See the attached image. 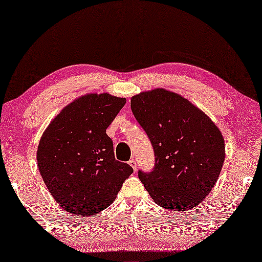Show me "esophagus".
<instances>
[{"label":"esophagus","mask_w":262,"mask_h":262,"mask_svg":"<svg viewBox=\"0 0 262 262\" xmlns=\"http://www.w3.org/2000/svg\"><path fill=\"white\" fill-rule=\"evenodd\" d=\"M129 164L132 166L133 170L135 171V170H136V167H138V166H136V160H135V159H131V160L129 161Z\"/></svg>","instance_id":"obj_1"}]
</instances>
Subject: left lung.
Instances as JSON below:
<instances>
[{
  "instance_id": "left-lung-1",
  "label": "left lung",
  "mask_w": 262,
  "mask_h": 262,
  "mask_svg": "<svg viewBox=\"0 0 262 262\" xmlns=\"http://www.w3.org/2000/svg\"><path fill=\"white\" fill-rule=\"evenodd\" d=\"M134 117L150 140L156 163L139 178L157 205L188 211L213 189L225 160V142L204 112L164 89L131 98Z\"/></svg>"
}]
</instances>
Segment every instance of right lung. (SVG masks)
<instances>
[{
	"instance_id": "right-lung-1",
	"label": "right lung",
	"mask_w": 262,
	"mask_h": 262,
	"mask_svg": "<svg viewBox=\"0 0 262 262\" xmlns=\"http://www.w3.org/2000/svg\"><path fill=\"white\" fill-rule=\"evenodd\" d=\"M126 98L86 94L50 122L37 149V164L49 192L72 214L91 216L115 201L133 168L115 160L107 127Z\"/></svg>"
}]
</instances>
